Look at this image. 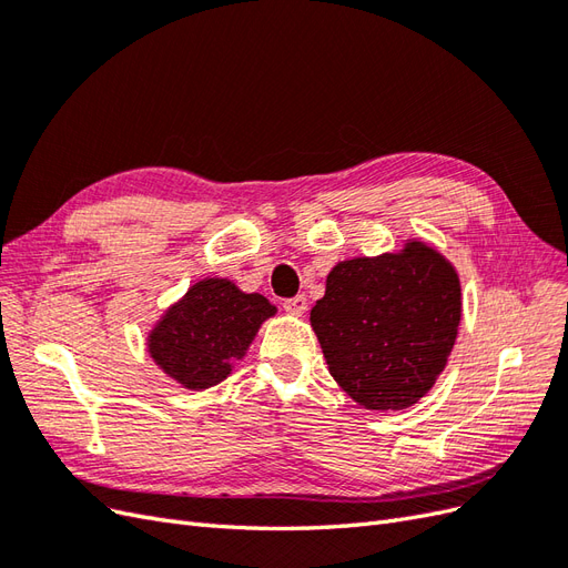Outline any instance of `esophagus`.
I'll use <instances>...</instances> for the list:
<instances>
[{
    "label": "esophagus",
    "instance_id": "esophagus-1",
    "mask_svg": "<svg viewBox=\"0 0 568 568\" xmlns=\"http://www.w3.org/2000/svg\"><path fill=\"white\" fill-rule=\"evenodd\" d=\"M282 305H284V311H286L288 315L301 317V315L307 311V298L301 294V296H294V298H286Z\"/></svg>",
    "mask_w": 568,
    "mask_h": 568
}]
</instances>
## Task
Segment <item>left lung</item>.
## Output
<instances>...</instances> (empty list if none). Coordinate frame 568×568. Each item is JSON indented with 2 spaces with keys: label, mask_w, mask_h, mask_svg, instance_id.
<instances>
[{
  "label": "left lung",
  "mask_w": 568,
  "mask_h": 568,
  "mask_svg": "<svg viewBox=\"0 0 568 568\" xmlns=\"http://www.w3.org/2000/svg\"><path fill=\"white\" fill-rule=\"evenodd\" d=\"M459 317L457 272L422 242L338 263L311 311L329 374L367 409H405L432 390Z\"/></svg>",
  "instance_id": "left-lung-1"
}]
</instances>
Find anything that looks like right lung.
<instances>
[{"label":"right lung","mask_w":568,"mask_h":568,"mask_svg":"<svg viewBox=\"0 0 568 568\" xmlns=\"http://www.w3.org/2000/svg\"><path fill=\"white\" fill-rule=\"evenodd\" d=\"M274 313L261 294H244L230 280H203L153 326L149 353L184 388H209L225 379Z\"/></svg>","instance_id":"1"}]
</instances>
